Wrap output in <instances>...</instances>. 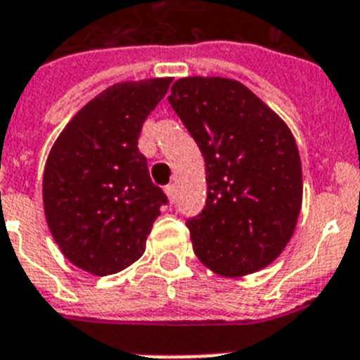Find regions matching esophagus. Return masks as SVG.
<instances>
[{
  "instance_id": "1",
  "label": "esophagus",
  "mask_w": 360,
  "mask_h": 360,
  "mask_svg": "<svg viewBox=\"0 0 360 360\" xmlns=\"http://www.w3.org/2000/svg\"><path fill=\"white\" fill-rule=\"evenodd\" d=\"M166 195H168V200H170V203H174L175 201V194H177V192H175V185H168L166 186Z\"/></svg>"
}]
</instances>
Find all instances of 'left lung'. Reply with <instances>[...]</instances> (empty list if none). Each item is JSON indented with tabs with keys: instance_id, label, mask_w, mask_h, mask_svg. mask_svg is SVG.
<instances>
[{
	"instance_id": "8db88e82",
	"label": "left lung",
	"mask_w": 360,
	"mask_h": 360,
	"mask_svg": "<svg viewBox=\"0 0 360 360\" xmlns=\"http://www.w3.org/2000/svg\"><path fill=\"white\" fill-rule=\"evenodd\" d=\"M168 101L205 159V209L186 220L194 253L218 276L259 271L285 250L302 210L288 125L235 79L183 77Z\"/></svg>"
}]
</instances>
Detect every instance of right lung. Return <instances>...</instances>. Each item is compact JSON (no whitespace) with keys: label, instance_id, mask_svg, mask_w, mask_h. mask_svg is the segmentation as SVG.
Wrapping results in <instances>:
<instances>
[{"label":"right lung","instance_id":"obj_1","mask_svg":"<svg viewBox=\"0 0 360 360\" xmlns=\"http://www.w3.org/2000/svg\"><path fill=\"white\" fill-rule=\"evenodd\" d=\"M170 77L125 81L103 90L70 120L44 168V212L63 255L94 276L139 261L168 198L139 151L142 124Z\"/></svg>","mask_w":360,"mask_h":360}]
</instances>
